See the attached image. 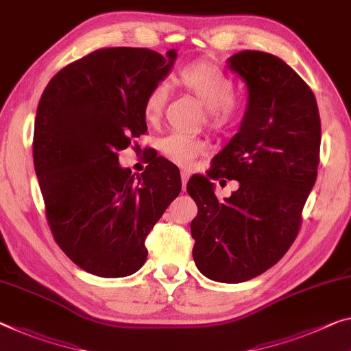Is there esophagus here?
Wrapping results in <instances>:
<instances>
[{
    "instance_id": "esophagus-1",
    "label": "esophagus",
    "mask_w": 351,
    "mask_h": 351,
    "mask_svg": "<svg viewBox=\"0 0 351 351\" xmlns=\"http://www.w3.org/2000/svg\"><path fill=\"white\" fill-rule=\"evenodd\" d=\"M180 176H182V185H183V190H185V188H186V183H188V179H190V171L182 169Z\"/></svg>"
}]
</instances>
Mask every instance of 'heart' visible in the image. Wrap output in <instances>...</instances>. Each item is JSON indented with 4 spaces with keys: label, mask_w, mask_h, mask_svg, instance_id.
Masks as SVG:
<instances>
[{
    "label": "heart",
    "mask_w": 351,
    "mask_h": 351,
    "mask_svg": "<svg viewBox=\"0 0 351 351\" xmlns=\"http://www.w3.org/2000/svg\"><path fill=\"white\" fill-rule=\"evenodd\" d=\"M177 84L201 101L206 108L204 119L215 130H223L239 117L240 106L235 100V84L228 73L217 64L196 61L179 70ZM168 90L165 84H155L144 97L143 114L147 122H157L163 114ZM160 150L172 163L188 166L193 158L206 152L202 139L172 133L161 139Z\"/></svg>",
    "instance_id": "obj_1"
}]
</instances>
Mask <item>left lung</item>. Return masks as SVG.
<instances>
[{
	"mask_svg": "<svg viewBox=\"0 0 351 351\" xmlns=\"http://www.w3.org/2000/svg\"><path fill=\"white\" fill-rule=\"evenodd\" d=\"M229 67L250 94L240 132L186 191L197 204L191 237L199 271L234 284L267 271L298 235L317 179L322 125L314 93L282 59L241 51L229 58ZM221 176L241 182L223 203L209 182Z\"/></svg>",
	"mask_w": 351,
	"mask_h": 351,
	"instance_id": "8db88e82",
	"label": "left lung"
}]
</instances>
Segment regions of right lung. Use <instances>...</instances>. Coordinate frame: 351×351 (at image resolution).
Here are the masks:
<instances>
[{"label":"right lung","instance_id":"1","mask_svg":"<svg viewBox=\"0 0 351 351\" xmlns=\"http://www.w3.org/2000/svg\"><path fill=\"white\" fill-rule=\"evenodd\" d=\"M177 58L149 48H100L50 80L34 121L32 157L53 239L84 271L133 274L147 258L145 239L182 190L161 157L136 179L119 152L145 134L144 97Z\"/></svg>","mask_w":351,"mask_h":351}]
</instances>
